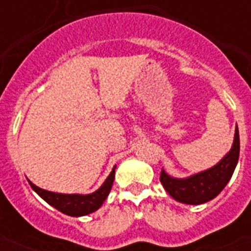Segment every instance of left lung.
Wrapping results in <instances>:
<instances>
[{
  "label": "left lung",
  "mask_w": 251,
  "mask_h": 251,
  "mask_svg": "<svg viewBox=\"0 0 251 251\" xmlns=\"http://www.w3.org/2000/svg\"><path fill=\"white\" fill-rule=\"evenodd\" d=\"M239 158V131L238 126L235 127L234 142L225 157L212 168L205 169L203 172L192 175L185 179H176L169 176L164 169H161L160 181L175 200L185 204H203L210 201L218 195L228 180L231 179L234 169L237 167Z\"/></svg>",
  "instance_id": "8db88e82"
}]
</instances>
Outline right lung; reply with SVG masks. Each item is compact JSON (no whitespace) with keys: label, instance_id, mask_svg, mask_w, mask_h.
Masks as SVG:
<instances>
[{"label":"right lung","instance_id":"right-lung-1","mask_svg":"<svg viewBox=\"0 0 251 251\" xmlns=\"http://www.w3.org/2000/svg\"><path fill=\"white\" fill-rule=\"evenodd\" d=\"M115 175V167L113 171L110 172L107 179L104 180V183L99 187L95 192L88 195H79V194H57V192H51L47 189L39 188L32 181H29L30 187L35 191L36 194L40 198L46 200L48 204L55 207L63 214L70 216H83L88 215L94 211H97L103 204V201L107 198L110 189L113 187V181H114Z\"/></svg>","mask_w":251,"mask_h":251}]
</instances>
